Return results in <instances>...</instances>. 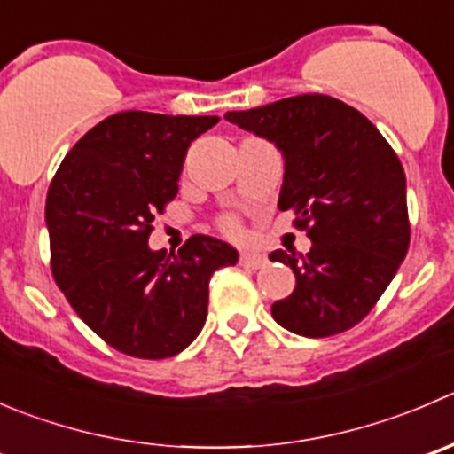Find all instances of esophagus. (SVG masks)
Returning a JSON list of instances; mask_svg holds the SVG:
<instances>
[{"instance_id":"1","label":"esophagus","mask_w":454,"mask_h":454,"mask_svg":"<svg viewBox=\"0 0 454 454\" xmlns=\"http://www.w3.org/2000/svg\"><path fill=\"white\" fill-rule=\"evenodd\" d=\"M266 254L262 253H253V250H244V253L239 254V263L241 266H248V268H262L266 266Z\"/></svg>"}]
</instances>
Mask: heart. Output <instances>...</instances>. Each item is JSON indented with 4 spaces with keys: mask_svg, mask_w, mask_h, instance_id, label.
I'll return each mask as SVG.
<instances>
[{
    "mask_svg": "<svg viewBox=\"0 0 454 454\" xmlns=\"http://www.w3.org/2000/svg\"><path fill=\"white\" fill-rule=\"evenodd\" d=\"M223 228H226L228 232H237V231H239V226H237L235 219H226V222H223Z\"/></svg>",
    "mask_w": 454,
    "mask_h": 454,
    "instance_id": "b5f03b06",
    "label": "heart"
}]
</instances>
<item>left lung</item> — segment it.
<instances>
[{
  "mask_svg": "<svg viewBox=\"0 0 454 454\" xmlns=\"http://www.w3.org/2000/svg\"><path fill=\"white\" fill-rule=\"evenodd\" d=\"M223 117L279 148L277 206L293 208L312 241L308 254L270 253L297 281L272 303L275 321L315 339L353 328L388 288L411 244L399 157L371 120L328 95L288 97Z\"/></svg>",
  "mask_w": 454,
  "mask_h": 454,
  "instance_id": "obj_1",
  "label": "left lung"
}]
</instances>
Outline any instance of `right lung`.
<instances>
[{"instance_id":"add662e5","label":"right lung","mask_w":454,"mask_h":454,"mask_svg":"<svg viewBox=\"0 0 454 454\" xmlns=\"http://www.w3.org/2000/svg\"><path fill=\"white\" fill-rule=\"evenodd\" d=\"M219 117L124 110L88 130L46 197L52 275L79 317L120 353H182L208 315V284L239 253L195 235L166 254L148 246L157 213L177 195L191 142Z\"/></svg>"}]
</instances>
